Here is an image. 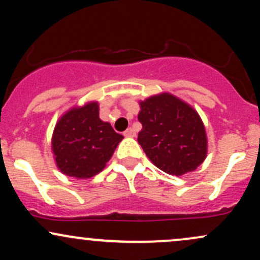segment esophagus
<instances>
[{
	"mask_svg": "<svg viewBox=\"0 0 260 260\" xmlns=\"http://www.w3.org/2000/svg\"><path fill=\"white\" fill-rule=\"evenodd\" d=\"M123 136L124 137H134L136 136V132H134L133 128H128V129H126L123 132Z\"/></svg>",
	"mask_w": 260,
	"mask_h": 260,
	"instance_id": "obj_1",
	"label": "esophagus"
}]
</instances>
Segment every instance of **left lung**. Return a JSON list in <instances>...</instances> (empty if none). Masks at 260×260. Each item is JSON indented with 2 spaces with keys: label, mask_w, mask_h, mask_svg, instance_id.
Masks as SVG:
<instances>
[{
  "label": "left lung",
  "mask_w": 260,
  "mask_h": 260,
  "mask_svg": "<svg viewBox=\"0 0 260 260\" xmlns=\"http://www.w3.org/2000/svg\"><path fill=\"white\" fill-rule=\"evenodd\" d=\"M140 109L138 143L156 168L181 176L204 161L207 136L196 110L166 92L142 101Z\"/></svg>",
  "instance_id": "1"
}]
</instances>
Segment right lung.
Masks as SVG:
<instances>
[{
    "label": "right lung",
    "instance_id": "add662e5",
    "mask_svg": "<svg viewBox=\"0 0 260 260\" xmlns=\"http://www.w3.org/2000/svg\"><path fill=\"white\" fill-rule=\"evenodd\" d=\"M122 139L100 120L98 103H90L62 116L53 131L52 151L64 175L89 178L105 168Z\"/></svg>",
    "mask_w": 260,
    "mask_h": 260
}]
</instances>
